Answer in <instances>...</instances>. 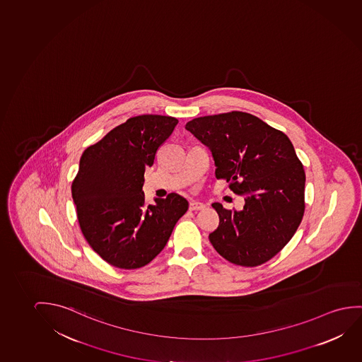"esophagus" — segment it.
<instances>
[{"label":"esophagus","instance_id":"1","mask_svg":"<svg viewBox=\"0 0 362 362\" xmlns=\"http://www.w3.org/2000/svg\"><path fill=\"white\" fill-rule=\"evenodd\" d=\"M189 209L190 210H204L205 204L203 203H200V202H192L190 205H189Z\"/></svg>","mask_w":362,"mask_h":362}]
</instances>
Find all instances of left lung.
<instances>
[{
  "label": "left lung",
  "instance_id": "1",
  "mask_svg": "<svg viewBox=\"0 0 362 362\" xmlns=\"http://www.w3.org/2000/svg\"><path fill=\"white\" fill-rule=\"evenodd\" d=\"M185 129L209 147L215 177L245 195L240 211L211 205L219 226L210 233L215 250L240 267H257L293 238L305 211V170L281 131L245 112L194 118Z\"/></svg>",
  "mask_w": 362,
  "mask_h": 362
}]
</instances>
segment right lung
<instances>
[{
	"label": "right lung",
	"instance_id": "obj_1",
	"mask_svg": "<svg viewBox=\"0 0 362 362\" xmlns=\"http://www.w3.org/2000/svg\"><path fill=\"white\" fill-rule=\"evenodd\" d=\"M178 124L169 115H143L108 132L89 146L72 182L79 228L105 262L119 269H138L162 252L188 202L175 193L147 204L146 168Z\"/></svg>",
	"mask_w": 362,
	"mask_h": 362
}]
</instances>
